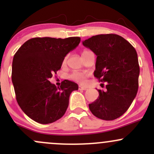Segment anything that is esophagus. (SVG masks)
I'll use <instances>...</instances> for the list:
<instances>
[{
  "label": "esophagus",
  "mask_w": 154,
  "mask_h": 154,
  "mask_svg": "<svg viewBox=\"0 0 154 154\" xmlns=\"http://www.w3.org/2000/svg\"><path fill=\"white\" fill-rule=\"evenodd\" d=\"M87 88L86 87L84 86H79V90H86Z\"/></svg>",
  "instance_id": "esophagus-1"
}]
</instances>
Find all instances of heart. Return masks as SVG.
<instances>
[{
    "instance_id": "b5f03b06",
    "label": "heart",
    "mask_w": 154,
    "mask_h": 154,
    "mask_svg": "<svg viewBox=\"0 0 154 154\" xmlns=\"http://www.w3.org/2000/svg\"><path fill=\"white\" fill-rule=\"evenodd\" d=\"M86 51H87V50H83L82 54H83V53L86 52ZM66 60H67V57H66V58L64 59V60H63V63H66ZM68 77H69V79H71V80H74V81L77 82V83H82V84H84V83H86V82L87 75L85 74V73L79 72V71H75V72L71 73Z\"/></svg>"
}]
</instances>
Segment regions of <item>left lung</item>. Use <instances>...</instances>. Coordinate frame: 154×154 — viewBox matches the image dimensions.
<instances>
[{
  "instance_id": "8db88e82",
  "label": "left lung",
  "mask_w": 154,
  "mask_h": 154,
  "mask_svg": "<svg viewBox=\"0 0 154 154\" xmlns=\"http://www.w3.org/2000/svg\"><path fill=\"white\" fill-rule=\"evenodd\" d=\"M83 45L97 55L94 76L106 84L104 91L98 89L97 100L88 104L90 111L98 119L115 120L126 112L137 94V53L123 37L112 33L93 35Z\"/></svg>"
}]
</instances>
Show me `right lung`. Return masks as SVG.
I'll return each instance as SVG.
<instances>
[{
    "mask_svg": "<svg viewBox=\"0 0 154 154\" xmlns=\"http://www.w3.org/2000/svg\"><path fill=\"white\" fill-rule=\"evenodd\" d=\"M80 42V37H36L27 40L14 55L12 81L17 102L35 122L51 124L66 113L70 94L78 89V85L65 80L57 87L49 79L61 68L65 57Z\"/></svg>",
    "mask_w": 154,
    "mask_h": 154,
    "instance_id": "add662e5",
    "label": "right lung"
}]
</instances>
